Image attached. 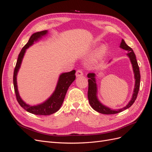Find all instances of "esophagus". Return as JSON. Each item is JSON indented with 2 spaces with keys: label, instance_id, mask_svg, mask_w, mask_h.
Listing matches in <instances>:
<instances>
[{
  "label": "esophagus",
  "instance_id": "esophagus-1",
  "mask_svg": "<svg viewBox=\"0 0 152 152\" xmlns=\"http://www.w3.org/2000/svg\"><path fill=\"white\" fill-rule=\"evenodd\" d=\"M82 75H83V72H82V71L81 70H77V72H76V77H80Z\"/></svg>",
  "mask_w": 152,
  "mask_h": 152
}]
</instances>
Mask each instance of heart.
Returning a JSON list of instances; mask_svg holds the SVG:
<instances>
[{"instance_id": "obj_1", "label": "heart", "mask_w": 152, "mask_h": 152, "mask_svg": "<svg viewBox=\"0 0 152 152\" xmlns=\"http://www.w3.org/2000/svg\"><path fill=\"white\" fill-rule=\"evenodd\" d=\"M106 52H107V49H106V48L104 46L101 47L96 53V55H95L96 60L99 61L101 59H102L104 56Z\"/></svg>"}]
</instances>
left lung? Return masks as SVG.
I'll use <instances>...</instances> for the list:
<instances>
[{
  "mask_svg": "<svg viewBox=\"0 0 152 152\" xmlns=\"http://www.w3.org/2000/svg\"><path fill=\"white\" fill-rule=\"evenodd\" d=\"M120 48L126 50L127 51V56L129 58L131 63L132 64V67L133 72H134V76L135 79V84L134 91H133V93L132 95L131 99L129 101V102L127 103V104L122 108L120 109H116L114 110L111 108H109L107 106L104 105L102 103H101L98 98V86L96 84V75L95 73H88L87 74V77L89 78L88 82H89V87H88V93H87V96H88V99L90 105L91 107L93 108L96 112L99 113H103V114H115L119 112H121L124 110H125L127 108L131 107L132 104L134 103L135 100L137 98V93L140 89V68L138 66V64H137L136 55L133 51V50L126 44L124 39L122 40L121 43L120 44ZM111 61L110 60L109 63Z\"/></svg>",
  "mask_w": 152,
  "mask_h": 152,
  "instance_id": "8db88e82",
  "label": "left lung"
}]
</instances>
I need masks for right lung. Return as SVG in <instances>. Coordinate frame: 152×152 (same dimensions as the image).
I'll return each instance as SVG.
<instances>
[{"label":"right lung","mask_w":152,"mask_h":152,"mask_svg":"<svg viewBox=\"0 0 152 152\" xmlns=\"http://www.w3.org/2000/svg\"><path fill=\"white\" fill-rule=\"evenodd\" d=\"M48 34V30H44L42 31L36 32V33L31 35L28 40V42L22 48L19 55H18L13 75L14 88H15L18 102L26 111L35 115H51L58 111L63 103L68 87L75 79V70L62 73L59 76L56 88H55L53 94L50 95L48 99L40 104L30 105L26 103L20 97L17 85V75L21 67L26 50L35 42H37L39 39H41L43 37L47 35Z\"/></svg>","instance_id":"obj_1"}]
</instances>
